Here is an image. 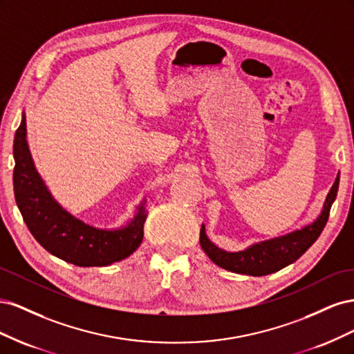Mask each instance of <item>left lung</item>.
Listing matches in <instances>:
<instances>
[{
  "label": "left lung",
  "instance_id": "obj_1",
  "mask_svg": "<svg viewBox=\"0 0 354 354\" xmlns=\"http://www.w3.org/2000/svg\"><path fill=\"white\" fill-rule=\"evenodd\" d=\"M339 185V176H337L335 183L332 185L324 209L320 216L308 226L291 232L279 238L263 241L254 243L243 251L229 252L214 245L205 233V227H201L199 242L202 250L209 257L212 263H216L221 269H226L234 273L250 274V276H266L283 269L288 264L297 261L316 239L320 236L329 217L332 203L337 198Z\"/></svg>",
  "mask_w": 354,
  "mask_h": 354
}]
</instances>
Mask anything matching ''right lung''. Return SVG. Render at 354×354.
Segmentation results:
<instances>
[{
	"instance_id": "right-lung-1",
	"label": "right lung",
	"mask_w": 354,
	"mask_h": 354,
	"mask_svg": "<svg viewBox=\"0 0 354 354\" xmlns=\"http://www.w3.org/2000/svg\"><path fill=\"white\" fill-rule=\"evenodd\" d=\"M13 156L16 203L32 236L50 254L80 267H100L127 259L140 246L146 201L138 205L137 214L127 226L104 230L73 217L51 196L32 160L25 112L15 136Z\"/></svg>"
}]
</instances>
